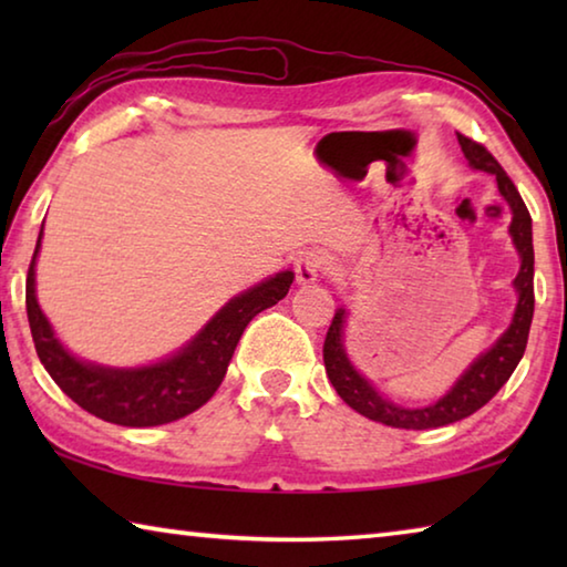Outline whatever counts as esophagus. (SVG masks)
Listing matches in <instances>:
<instances>
[{"mask_svg": "<svg viewBox=\"0 0 567 567\" xmlns=\"http://www.w3.org/2000/svg\"><path fill=\"white\" fill-rule=\"evenodd\" d=\"M330 257L322 252V249H307L300 257L295 260V275H297V282L302 285H310L318 280L320 275H324L330 270Z\"/></svg>", "mask_w": 567, "mask_h": 567, "instance_id": "34e87169", "label": "esophagus"}]
</instances>
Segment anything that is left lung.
I'll return each mask as SVG.
<instances>
[{
  "label": "left lung",
  "instance_id": "1",
  "mask_svg": "<svg viewBox=\"0 0 567 567\" xmlns=\"http://www.w3.org/2000/svg\"><path fill=\"white\" fill-rule=\"evenodd\" d=\"M457 142L460 147H463L470 165L475 169L495 175L497 189H501V195L507 199V205L513 209L511 235L517 252H520V272H517L513 282L517 290V307H515L511 328L501 334V340L470 364L445 398H440L435 405H427V408L395 405V402L382 398L380 392L352 368V362L348 360V352H344V344H342L344 310L334 312L328 338H324V344H322L324 370H328L332 388L338 390V395L348 402L354 412H360V415L382 422V425H390V427L430 430V427H443V425H450V422H457L467 415H473V412L483 408L485 402H491L497 395V390L511 380L517 362H520L525 352L527 334H530V322H533V310H535V292H533L535 255H533L530 213H527L520 192H517V187L513 185V179L507 177V172L501 167V162H497L491 152L470 137H465V134H457Z\"/></svg>",
  "mask_w": 567,
  "mask_h": 567
}]
</instances>
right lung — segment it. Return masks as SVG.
<instances>
[{
  "label": "right lung",
  "instance_id": "1",
  "mask_svg": "<svg viewBox=\"0 0 567 567\" xmlns=\"http://www.w3.org/2000/svg\"><path fill=\"white\" fill-rule=\"evenodd\" d=\"M42 233L37 239L30 272H27V318L44 370L82 410L94 417L124 427H155L179 420L203 408L225 380L239 338L257 312L282 300L292 285V272H277L252 290L237 295L209 320L177 354L147 368H102L76 360L54 338L34 295V262Z\"/></svg>",
  "mask_w": 567,
  "mask_h": 567
}]
</instances>
